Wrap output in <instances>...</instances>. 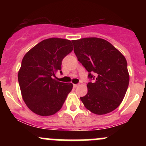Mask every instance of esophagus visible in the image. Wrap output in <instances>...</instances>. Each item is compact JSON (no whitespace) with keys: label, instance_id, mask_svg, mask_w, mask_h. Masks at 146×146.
Returning a JSON list of instances; mask_svg holds the SVG:
<instances>
[{"label":"esophagus","instance_id":"1","mask_svg":"<svg viewBox=\"0 0 146 146\" xmlns=\"http://www.w3.org/2000/svg\"><path fill=\"white\" fill-rule=\"evenodd\" d=\"M79 86V84H73V87L74 88H77V87Z\"/></svg>","mask_w":146,"mask_h":146}]
</instances>
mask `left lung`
I'll use <instances>...</instances> for the list:
<instances>
[{
  "label": "left lung",
  "instance_id": "1",
  "mask_svg": "<svg viewBox=\"0 0 146 146\" xmlns=\"http://www.w3.org/2000/svg\"><path fill=\"white\" fill-rule=\"evenodd\" d=\"M78 60L89 73L88 93L80 98L87 110L95 114H108L117 108L129 83L124 56L105 39L87 37L73 40Z\"/></svg>",
  "mask_w": 146,
  "mask_h": 146
}]
</instances>
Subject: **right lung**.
Listing matches in <instances>:
<instances>
[{"instance_id": "add662e5", "label": "right lung", "mask_w": 146, "mask_h": 146, "mask_svg": "<svg viewBox=\"0 0 146 146\" xmlns=\"http://www.w3.org/2000/svg\"><path fill=\"white\" fill-rule=\"evenodd\" d=\"M72 46L68 39L49 38L32 47L23 57L19 85L23 100L35 114L42 117L56 114L73 89L72 83L54 78L61 69L63 58L73 51Z\"/></svg>"}]
</instances>
